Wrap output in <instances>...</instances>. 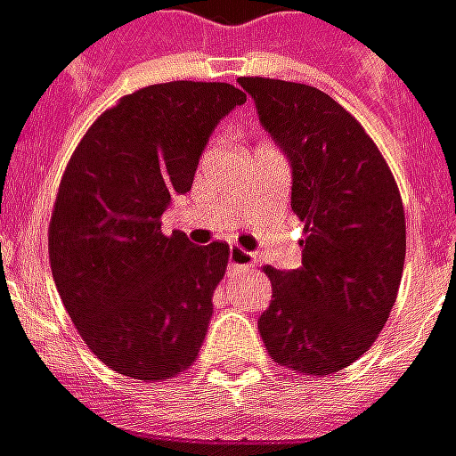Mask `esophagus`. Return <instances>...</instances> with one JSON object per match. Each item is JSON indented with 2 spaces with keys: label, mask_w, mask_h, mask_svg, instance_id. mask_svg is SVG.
I'll list each match as a JSON object with an SVG mask.
<instances>
[{
  "label": "esophagus",
  "mask_w": 456,
  "mask_h": 456,
  "mask_svg": "<svg viewBox=\"0 0 456 456\" xmlns=\"http://www.w3.org/2000/svg\"><path fill=\"white\" fill-rule=\"evenodd\" d=\"M254 265V254L241 249V247H232L229 249V267L232 269H249Z\"/></svg>",
  "instance_id": "obj_1"
}]
</instances>
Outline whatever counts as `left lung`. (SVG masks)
<instances>
[{
    "label": "left lung",
    "instance_id": "left-lung-1",
    "mask_svg": "<svg viewBox=\"0 0 456 456\" xmlns=\"http://www.w3.org/2000/svg\"><path fill=\"white\" fill-rule=\"evenodd\" d=\"M259 122L292 162L302 267L277 272L259 334L272 362L324 377L357 362L395 306L407 224L392 169L364 126L317 86L241 77Z\"/></svg>",
    "mask_w": 456,
    "mask_h": 456
}]
</instances>
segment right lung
<instances>
[{
    "label": "right lung",
    "instance_id": "add662e5",
    "mask_svg": "<svg viewBox=\"0 0 456 456\" xmlns=\"http://www.w3.org/2000/svg\"><path fill=\"white\" fill-rule=\"evenodd\" d=\"M227 82H167L122 97L77 144L49 222V265L85 345L110 370L157 382L187 371L212 319L229 244L164 234L162 215L222 117Z\"/></svg>",
    "mask_w": 456,
    "mask_h": 456
}]
</instances>
